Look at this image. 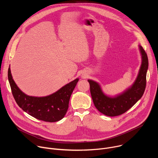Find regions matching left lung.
Segmentation results:
<instances>
[{
    "instance_id": "8db88e82",
    "label": "left lung",
    "mask_w": 158,
    "mask_h": 158,
    "mask_svg": "<svg viewBox=\"0 0 158 158\" xmlns=\"http://www.w3.org/2000/svg\"><path fill=\"white\" fill-rule=\"evenodd\" d=\"M139 49L143 60L138 76L132 87L123 94L116 98H109L103 94L97 82L92 80H88L94 104L96 109L103 114L110 117L123 114L143 96L146 86L148 58L143 47L140 46Z\"/></svg>"
}]
</instances>
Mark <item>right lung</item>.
<instances>
[{"label": "right lung", "instance_id": "obj_1", "mask_svg": "<svg viewBox=\"0 0 158 158\" xmlns=\"http://www.w3.org/2000/svg\"><path fill=\"white\" fill-rule=\"evenodd\" d=\"M8 79L12 95L18 106L29 115L46 122H56L62 119L69 107L71 96L79 79L66 84L56 93L46 97L29 96L22 93L14 81L10 69Z\"/></svg>", "mask_w": 158, "mask_h": 158}]
</instances>
